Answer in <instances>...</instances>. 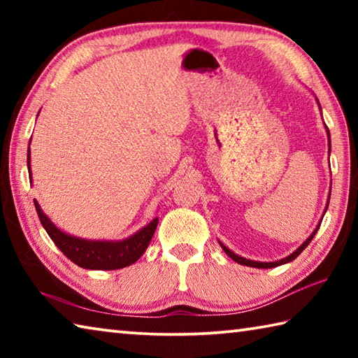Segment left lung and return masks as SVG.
I'll return each mask as SVG.
<instances>
[{"mask_svg":"<svg viewBox=\"0 0 358 358\" xmlns=\"http://www.w3.org/2000/svg\"><path fill=\"white\" fill-rule=\"evenodd\" d=\"M327 136H329V147H330V132H329V129H327ZM327 207H329V205H327ZM320 226V224H319ZM319 226L316 227V230H314V232L310 235V238H308L305 243H303L299 250L296 251H294L292 254H290V256H287V257H284V259H281V260H276V262H256V260H250V259H245V257H240V256H237V254L235 252H232L230 250H227L226 246H224L222 243H220L221 245V248L224 251H226V254L227 256L232 259V260H235V262L237 264H241V265H246V266H256V268H273V266H278V265H282V264H287V262H290V260H294L296 256H299V254L305 250V248L311 243V240H313V237L314 235H316V232H317V229H319Z\"/></svg>","mask_w":358,"mask_h":358,"instance_id":"8db88e82","label":"left lung"}]
</instances>
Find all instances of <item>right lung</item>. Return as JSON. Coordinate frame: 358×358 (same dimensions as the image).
Returning <instances> with one entry per match:
<instances>
[{"label":"right lung","instance_id":"right-lung-1","mask_svg":"<svg viewBox=\"0 0 358 358\" xmlns=\"http://www.w3.org/2000/svg\"><path fill=\"white\" fill-rule=\"evenodd\" d=\"M27 162L28 172L31 173V171H29V147ZM34 207L36 211H38L41 224L44 226L45 232L52 238L53 243L58 246V250L66 257L71 259L76 265L88 270H117L134 264L148 248L157 226V217H155L148 226H145L142 230H138L137 234L132 235V237L123 241H92L71 237V235L62 232V230L57 226H53V222L42 213V210L36 201Z\"/></svg>","mask_w":358,"mask_h":358}]
</instances>
